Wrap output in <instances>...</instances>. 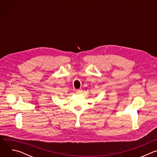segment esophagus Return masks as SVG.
I'll list each match as a JSON object with an SVG mask.
<instances>
[{
	"label": "esophagus",
	"instance_id": "34e87169",
	"mask_svg": "<svg viewBox=\"0 0 157 157\" xmlns=\"http://www.w3.org/2000/svg\"><path fill=\"white\" fill-rule=\"evenodd\" d=\"M76 94H81V93H82V89H77V90H76Z\"/></svg>",
	"mask_w": 157,
	"mask_h": 157
}]
</instances>
